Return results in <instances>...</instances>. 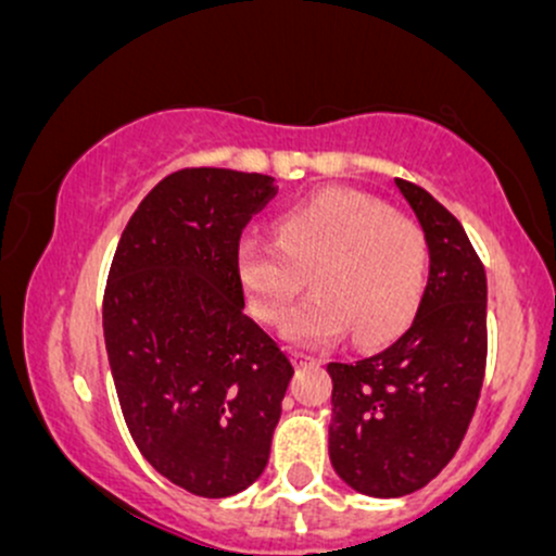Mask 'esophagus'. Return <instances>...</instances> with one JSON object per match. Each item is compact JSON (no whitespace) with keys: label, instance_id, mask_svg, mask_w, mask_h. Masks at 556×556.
<instances>
[{"label":"esophagus","instance_id":"obj_1","mask_svg":"<svg viewBox=\"0 0 556 556\" xmlns=\"http://www.w3.org/2000/svg\"><path fill=\"white\" fill-rule=\"evenodd\" d=\"M292 361H295V363H300V366H303V363L316 361V358H314V355H308V353H292Z\"/></svg>","mask_w":556,"mask_h":556}]
</instances>
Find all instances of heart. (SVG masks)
Segmentation results:
<instances>
[{"instance_id": "obj_1", "label": "heart", "mask_w": 556, "mask_h": 556, "mask_svg": "<svg viewBox=\"0 0 556 556\" xmlns=\"http://www.w3.org/2000/svg\"><path fill=\"white\" fill-rule=\"evenodd\" d=\"M312 271L315 295L290 312L282 334L327 344L353 329L379 344L405 327L429 271V248L416 222L348 190H324L277 219V240L245 235L238 274L258 318L277 324Z\"/></svg>"}]
</instances>
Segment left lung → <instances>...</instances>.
I'll return each mask as SVG.
<instances>
[{
	"instance_id": "1",
	"label": "left lung",
	"mask_w": 556,
	"mask_h": 556,
	"mask_svg": "<svg viewBox=\"0 0 556 556\" xmlns=\"http://www.w3.org/2000/svg\"><path fill=\"white\" fill-rule=\"evenodd\" d=\"M429 245V285L400 340L329 363V460L350 489L392 500L455 457L486 366V271L460 222L418 185L394 180Z\"/></svg>"
}]
</instances>
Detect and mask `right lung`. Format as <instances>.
Returning a JSON list of instances; mask_svg holds the SVG:
<instances>
[{"label": "right lung", "instance_id": "right-lung-1", "mask_svg": "<svg viewBox=\"0 0 556 556\" xmlns=\"http://www.w3.org/2000/svg\"><path fill=\"white\" fill-rule=\"evenodd\" d=\"M274 177L222 167L164 177L114 251L104 342L140 455L195 496L240 494L264 473L292 363L245 316L242 227Z\"/></svg>", "mask_w": 556, "mask_h": 556}]
</instances>
